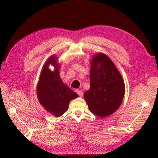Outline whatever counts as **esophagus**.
I'll use <instances>...</instances> for the list:
<instances>
[{"instance_id":"obj_1","label":"esophagus","mask_w":158,"mask_h":158,"mask_svg":"<svg viewBox=\"0 0 158 158\" xmlns=\"http://www.w3.org/2000/svg\"><path fill=\"white\" fill-rule=\"evenodd\" d=\"M76 93L78 94V95H79L80 97H82L83 96V92L82 90L80 89H76Z\"/></svg>"}]
</instances>
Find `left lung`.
I'll use <instances>...</instances> for the list:
<instances>
[{"mask_svg": "<svg viewBox=\"0 0 158 158\" xmlns=\"http://www.w3.org/2000/svg\"><path fill=\"white\" fill-rule=\"evenodd\" d=\"M89 79L90 88L84 93L89 111L102 118L115 112L122 103L125 88L120 73L107 55L98 53L93 57Z\"/></svg>", "mask_w": 158, "mask_h": 158, "instance_id": "1", "label": "left lung"}]
</instances>
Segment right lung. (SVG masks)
<instances>
[{
	"mask_svg": "<svg viewBox=\"0 0 158 158\" xmlns=\"http://www.w3.org/2000/svg\"><path fill=\"white\" fill-rule=\"evenodd\" d=\"M55 56L47 60L40 77L37 87V98L40 103L49 112L60 117L68 110L69 102L78 95L64 85L59 76V64ZM51 64L56 68L53 72L48 69Z\"/></svg>",
	"mask_w": 158,
	"mask_h": 158,
	"instance_id": "right-lung-1",
	"label": "right lung"
}]
</instances>
